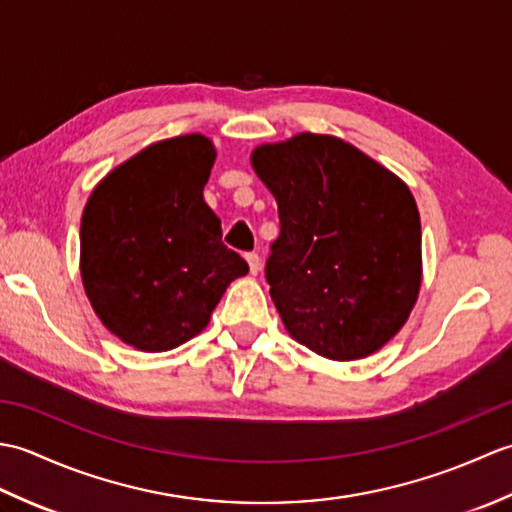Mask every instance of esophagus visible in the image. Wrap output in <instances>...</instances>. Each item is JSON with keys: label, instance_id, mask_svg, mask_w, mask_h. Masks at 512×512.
I'll return each mask as SVG.
<instances>
[{"label": "esophagus", "instance_id": "34e87169", "mask_svg": "<svg viewBox=\"0 0 512 512\" xmlns=\"http://www.w3.org/2000/svg\"><path fill=\"white\" fill-rule=\"evenodd\" d=\"M246 262H248V268H250V273L253 275H257L259 273V262H262V259H259V255L257 253H246Z\"/></svg>", "mask_w": 512, "mask_h": 512}]
</instances>
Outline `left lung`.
Returning <instances> with one entry per match:
<instances>
[{
	"instance_id": "8db88e82",
	"label": "left lung",
	"mask_w": 512,
	"mask_h": 512,
	"mask_svg": "<svg viewBox=\"0 0 512 512\" xmlns=\"http://www.w3.org/2000/svg\"><path fill=\"white\" fill-rule=\"evenodd\" d=\"M250 165L277 200L266 279L288 334L330 361L378 352L407 323L422 281L407 184L328 134L259 145Z\"/></svg>"
}]
</instances>
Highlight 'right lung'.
<instances>
[{"label":"right lung","mask_w":512,"mask_h":512,"mask_svg":"<svg viewBox=\"0 0 512 512\" xmlns=\"http://www.w3.org/2000/svg\"><path fill=\"white\" fill-rule=\"evenodd\" d=\"M215 147L187 134L138 151L96 184L81 217V279L123 343L167 352L198 336L248 264L204 202Z\"/></svg>","instance_id":"1"}]
</instances>
